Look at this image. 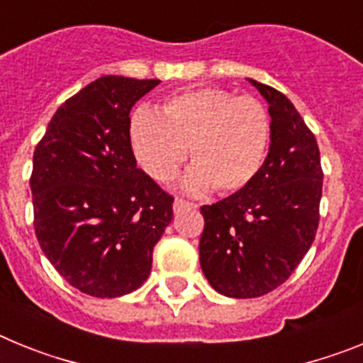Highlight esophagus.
Returning a JSON list of instances; mask_svg holds the SVG:
<instances>
[{
    "mask_svg": "<svg viewBox=\"0 0 363 363\" xmlns=\"http://www.w3.org/2000/svg\"><path fill=\"white\" fill-rule=\"evenodd\" d=\"M192 207H196V205L191 203V201L179 200V198H176L174 203H172V211H174V214L179 213V211H184V209H192Z\"/></svg>",
    "mask_w": 363,
    "mask_h": 363,
    "instance_id": "obj_1",
    "label": "esophagus"
}]
</instances>
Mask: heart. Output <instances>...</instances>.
<instances>
[{
  "mask_svg": "<svg viewBox=\"0 0 363 363\" xmlns=\"http://www.w3.org/2000/svg\"><path fill=\"white\" fill-rule=\"evenodd\" d=\"M134 158L158 182H169L179 165L192 167L182 179L187 192L233 194L258 176L271 143L267 108L252 96L203 86L162 101L158 114L140 108L130 116Z\"/></svg>",
  "mask_w": 363,
  "mask_h": 363,
  "instance_id": "b5f03b06",
  "label": "heart"
}]
</instances>
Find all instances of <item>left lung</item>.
<instances>
[{"instance_id":"left-lung-1","label":"left lung","mask_w":363,"mask_h":363,"mask_svg":"<svg viewBox=\"0 0 363 363\" xmlns=\"http://www.w3.org/2000/svg\"><path fill=\"white\" fill-rule=\"evenodd\" d=\"M247 82L269 104L267 158L245 189L200 209L201 271L229 298L264 296L293 274L314 242L323 184L318 143L294 105L272 86Z\"/></svg>"}]
</instances>
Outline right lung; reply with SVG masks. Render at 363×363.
Here are the masks:
<instances>
[{"label":"right lung","instance_id":"obj_1","mask_svg":"<svg viewBox=\"0 0 363 363\" xmlns=\"http://www.w3.org/2000/svg\"><path fill=\"white\" fill-rule=\"evenodd\" d=\"M160 79L101 76L69 98L34 150L30 191L41 251L82 293L142 287L172 220V196L136 167L129 114Z\"/></svg>","mask_w":363,"mask_h":363}]
</instances>
